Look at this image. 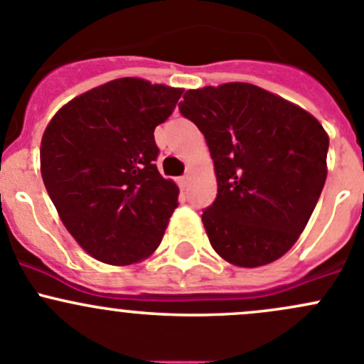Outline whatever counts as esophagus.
Segmentation results:
<instances>
[{
    "instance_id": "34e87169",
    "label": "esophagus",
    "mask_w": 364,
    "mask_h": 364,
    "mask_svg": "<svg viewBox=\"0 0 364 364\" xmlns=\"http://www.w3.org/2000/svg\"><path fill=\"white\" fill-rule=\"evenodd\" d=\"M188 181H190V174H185V176H181V178H179V185H181V186L188 185Z\"/></svg>"
}]
</instances>
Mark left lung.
Returning a JSON list of instances; mask_svg holds the SVG:
<instances>
[{
  "instance_id": "1",
  "label": "left lung",
  "mask_w": 364,
  "mask_h": 364,
  "mask_svg": "<svg viewBox=\"0 0 364 364\" xmlns=\"http://www.w3.org/2000/svg\"><path fill=\"white\" fill-rule=\"evenodd\" d=\"M179 112L204 134L218 193L203 211L209 243L227 262L280 259L324 188L329 137L297 105L247 82L188 90Z\"/></svg>"
}]
</instances>
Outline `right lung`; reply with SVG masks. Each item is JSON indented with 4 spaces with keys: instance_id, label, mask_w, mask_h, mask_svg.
I'll return each instance as SVG.
<instances>
[{
    "instance_id": "right-lung-1",
    "label": "right lung",
    "mask_w": 364,
    "mask_h": 364,
    "mask_svg": "<svg viewBox=\"0 0 364 364\" xmlns=\"http://www.w3.org/2000/svg\"><path fill=\"white\" fill-rule=\"evenodd\" d=\"M183 90L124 77L73 98L47 124L43 185L91 257L127 266L155 252L179 188L156 168L155 128Z\"/></svg>"
}]
</instances>
